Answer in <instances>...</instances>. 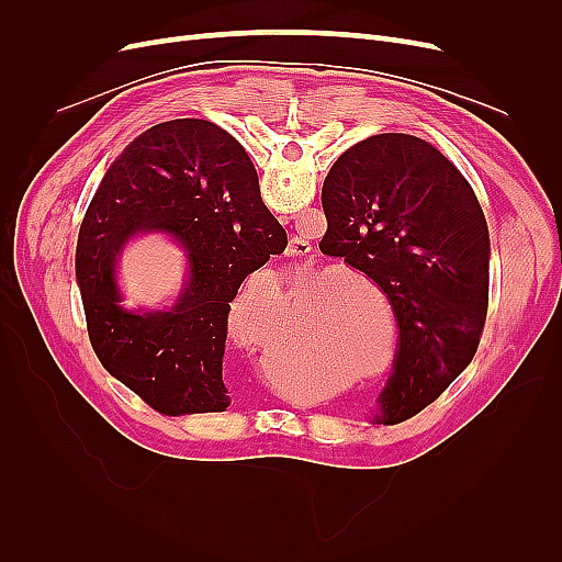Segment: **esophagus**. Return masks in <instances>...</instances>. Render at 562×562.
Returning <instances> with one entry per match:
<instances>
[{"label": "esophagus", "instance_id": "obj_1", "mask_svg": "<svg viewBox=\"0 0 562 562\" xmlns=\"http://www.w3.org/2000/svg\"><path fill=\"white\" fill-rule=\"evenodd\" d=\"M312 252V244L307 239H302V236H295L291 239V246H288V258H304V255Z\"/></svg>", "mask_w": 562, "mask_h": 562}]
</instances>
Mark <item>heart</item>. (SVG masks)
I'll list each match as a JSON object with an SVG mask.
<instances>
[{
  "label": "heart",
  "instance_id": "1",
  "mask_svg": "<svg viewBox=\"0 0 562 562\" xmlns=\"http://www.w3.org/2000/svg\"><path fill=\"white\" fill-rule=\"evenodd\" d=\"M321 274L323 271L312 279H318ZM353 285H363V281L356 274H333L316 281L304 295V307H311L312 303L315 307L283 351V366L295 375L328 382L345 370L353 342L351 323L361 304L359 291ZM248 314L250 300H239L229 323L234 337L250 349L269 347L260 333L248 330Z\"/></svg>",
  "mask_w": 562,
  "mask_h": 562
}]
</instances>
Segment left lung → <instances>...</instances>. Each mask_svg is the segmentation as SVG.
Here are the masks:
<instances>
[{
	"instance_id": "1",
	"label": "left lung",
	"mask_w": 562,
	"mask_h": 562,
	"mask_svg": "<svg viewBox=\"0 0 562 562\" xmlns=\"http://www.w3.org/2000/svg\"><path fill=\"white\" fill-rule=\"evenodd\" d=\"M321 252L345 258L394 304L401 347L380 419H411L464 372L490 295V232L479 199L431 143L380 133L339 157L321 190Z\"/></svg>"
}]
</instances>
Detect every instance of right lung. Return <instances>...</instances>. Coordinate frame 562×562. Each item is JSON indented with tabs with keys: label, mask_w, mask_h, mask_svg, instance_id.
Segmentation results:
<instances>
[{
	"label": "right lung",
	"mask_w": 562,
	"mask_h": 562,
	"mask_svg": "<svg viewBox=\"0 0 562 562\" xmlns=\"http://www.w3.org/2000/svg\"><path fill=\"white\" fill-rule=\"evenodd\" d=\"M143 228L176 233L191 255V283L171 313L117 304L113 255ZM285 246L252 161L227 131L206 119L147 128L110 164L79 227L77 285L98 361L164 415L223 413L229 302Z\"/></svg>",
	"instance_id": "obj_1"
}]
</instances>
